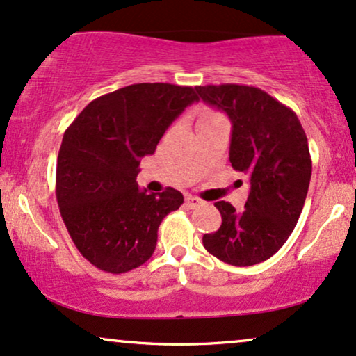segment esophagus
Returning <instances> with one entry per match:
<instances>
[{"instance_id":"esophagus-1","label":"esophagus","mask_w":356,"mask_h":356,"mask_svg":"<svg viewBox=\"0 0 356 356\" xmlns=\"http://www.w3.org/2000/svg\"><path fill=\"white\" fill-rule=\"evenodd\" d=\"M186 202H187V205L191 207V209H197V207L204 205V200L199 199V197H193V195H187Z\"/></svg>"}]
</instances>
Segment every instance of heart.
I'll list each match as a JSON object with an SVG mask.
<instances>
[{"instance_id":"heart-1","label":"heart","mask_w":356,"mask_h":356,"mask_svg":"<svg viewBox=\"0 0 356 356\" xmlns=\"http://www.w3.org/2000/svg\"><path fill=\"white\" fill-rule=\"evenodd\" d=\"M215 116H218L217 113H211V111H205V113H202L200 120H209V118H215Z\"/></svg>"}]
</instances>
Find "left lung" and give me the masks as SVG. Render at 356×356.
I'll use <instances>...</instances> for the list:
<instances>
[{
  "instance_id": "8db88e82",
  "label": "left lung",
  "mask_w": 356,
  "mask_h": 356,
  "mask_svg": "<svg viewBox=\"0 0 356 356\" xmlns=\"http://www.w3.org/2000/svg\"><path fill=\"white\" fill-rule=\"evenodd\" d=\"M199 98L232 120V168L250 175V195L236 211L217 202L222 225L204 235L205 250L232 266L271 258L294 230L307 197L312 161L298 115L248 85L195 87Z\"/></svg>"
}]
</instances>
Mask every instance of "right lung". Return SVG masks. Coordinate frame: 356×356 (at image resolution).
<instances>
[{
  "label": "right lung",
  "instance_id": "add662e5",
  "mask_svg": "<svg viewBox=\"0 0 356 356\" xmlns=\"http://www.w3.org/2000/svg\"><path fill=\"white\" fill-rule=\"evenodd\" d=\"M197 100L192 87L134 83L90 102L65 129L57 204L72 241L95 268L128 273L154 253L157 228L184 204V195L172 187L139 191V163Z\"/></svg>",
  "mask_w": 356,
  "mask_h": 356
}]
</instances>
